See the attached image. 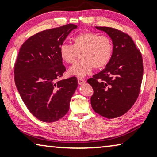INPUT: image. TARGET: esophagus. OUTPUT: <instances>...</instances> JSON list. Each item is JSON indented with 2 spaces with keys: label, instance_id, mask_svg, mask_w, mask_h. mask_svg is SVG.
<instances>
[{
  "label": "esophagus",
  "instance_id": "obj_1",
  "mask_svg": "<svg viewBox=\"0 0 157 157\" xmlns=\"http://www.w3.org/2000/svg\"><path fill=\"white\" fill-rule=\"evenodd\" d=\"M78 81L79 85H83L84 83H85V80H84L82 78H78Z\"/></svg>",
  "mask_w": 157,
  "mask_h": 157
}]
</instances>
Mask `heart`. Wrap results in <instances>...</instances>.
Returning <instances> with one entry per match:
<instances>
[{"instance_id": "1", "label": "heart", "mask_w": 157, "mask_h": 157, "mask_svg": "<svg viewBox=\"0 0 157 157\" xmlns=\"http://www.w3.org/2000/svg\"><path fill=\"white\" fill-rule=\"evenodd\" d=\"M73 45L63 43L59 46L61 59L67 64L75 63L78 52L81 60L71 66L68 74L82 78L92 72L93 68L106 67L113 54V44L109 37L94 32L80 33L72 39Z\"/></svg>"}]
</instances>
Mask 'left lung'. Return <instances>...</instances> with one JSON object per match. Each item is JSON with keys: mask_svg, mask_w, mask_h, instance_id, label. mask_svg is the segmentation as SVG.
Wrapping results in <instances>:
<instances>
[{"mask_svg": "<svg viewBox=\"0 0 157 157\" xmlns=\"http://www.w3.org/2000/svg\"><path fill=\"white\" fill-rule=\"evenodd\" d=\"M96 28L112 39L113 54L105 69L87 79L94 90L90 101L94 112L113 119L129 111L138 98L143 77L142 57L129 35L112 28Z\"/></svg>", "mask_w": 157, "mask_h": 157, "instance_id": "obj_1", "label": "left lung"}]
</instances>
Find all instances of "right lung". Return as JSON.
<instances>
[{
    "mask_svg": "<svg viewBox=\"0 0 157 157\" xmlns=\"http://www.w3.org/2000/svg\"><path fill=\"white\" fill-rule=\"evenodd\" d=\"M73 24L45 30L28 38L15 64V82L22 100L33 115L44 122L63 117L78 87L75 77L59 79L65 71L59 48Z\"/></svg>",
    "mask_w": 157,
    "mask_h": 157,
    "instance_id": "right-lung-1",
    "label": "right lung"
}]
</instances>
